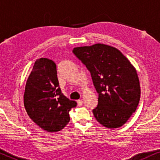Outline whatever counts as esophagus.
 <instances>
[{
  "instance_id": "esophagus-1",
  "label": "esophagus",
  "mask_w": 160,
  "mask_h": 160,
  "mask_svg": "<svg viewBox=\"0 0 160 160\" xmlns=\"http://www.w3.org/2000/svg\"><path fill=\"white\" fill-rule=\"evenodd\" d=\"M78 104L79 106H81L82 104V99H79V100H78Z\"/></svg>"
}]
</instances>
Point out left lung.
Returning <instances> with one entry per match:
<instances>
[{
	"instance_id": "8db88e82",
	"label": "left lung",
	"mask_w": 160,
	"mask_h": 160,
	"mask_svg": "<svg viewBox=\"0 0 160 160\" xmlns=\"http://www.w3.org/2000/svg\"><path fill=\"white\" fill-rule=\"evenodd\" d=\"M73 52L89 71L98 93V104L92 110L95 119L107 128L122 126L140 101L136 69L119 49L103 43L75 47Z\"/></svg>"
}]
</instances>
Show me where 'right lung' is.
I'll use <instances>...</instances> for the list:
<instances>
[{
	"label": "right lung",
	"mask_w": 160,
	"mask_h": 160,
	"mask_svg": "<svg viewBox=\"0 0 160 160\" xmlns=\"http://www.w3.org/2000/svg\"><path fill=\"white\" fill-rule=\"evenodd\" d=\"M24 105L29 117L49 132L60 131L69 122V111L77 102L62 93L52 60L40 58L34 62L25 85Z\"/></svg>",
	"instance_id": "obj_1"
}]
</instances>
